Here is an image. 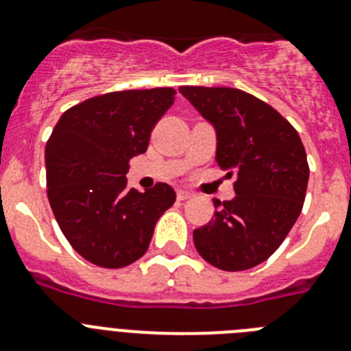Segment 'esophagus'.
<instances>
[{"label":"esophagus","mask_w":351,"mask_h":351,"mask_svg":"<svg viewBox=\"0 0 351 351\" xmlns=\"http://www.w3.org/2000/svg\"><path fill=\"white\" fill-rule=\"evenodd\" d=\"M188 198H193V193L191 191H184V189H179L178 200H188Z\"/></svg>","instance_id":"esophagus-1"}]
</instances>
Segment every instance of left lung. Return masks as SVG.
Listing matches in <instances>:
<instances>
[{"label":"left lung","instance_id":"8db88e82","mask_svg":"<svg viewBox=\"0 0 351 351\" xmlns=\"http://www.w3.org/2000/svg\"><path fill=\"white\" fill-rule=\"evenodd\" d=\"M179 92L215 128L217 165L237 178V197L214 200V217L193 231V242L215 268H254L280 247L303 208L310 169L300 134L243 90L181 86Z\"/></svg>","mask_w":351,"mask_h":351}]
</instances>
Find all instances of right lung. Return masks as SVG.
<instances>
[{"mask_svg": "<svg viewBox=\"0 0 351 351\" xmlns=\"http://www.w3.org/2000/svg\"><path fill=\"white\" fill-rule=\"evenodd\" d=\"M176 90H123L64 112L45 147L47 193L71 247L92 265L123 268L146 254L156 221L176 202L165 182L127 186L128 162L146 153Z\"/></svg>", "mask_w": 351, "mask_h": 351, "instance_id": "1", "label": "right lung"}]
</instances>
